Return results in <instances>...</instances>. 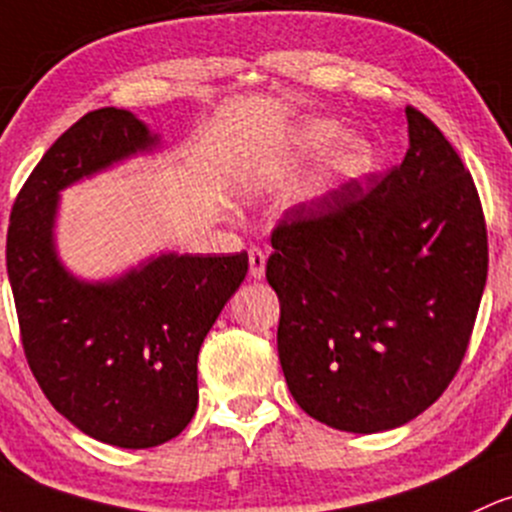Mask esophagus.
<instances>
[{
    "label": "esophagus",
    "instance_id": "34e87169",
    "mask_svg": "<svg viewBox=\"0 0 512 512\" xmlns=\"http://www.w3.org/2000/svg\"><path fill=\"white\" fill-rule=\"evenodd\" d=\"M247 257H250V277L252 279L265 277V265H267L265 250H260V247H250Z\"/></svg>",
    "mask_w": 512,
    "mask_h": 512
}]
</instances>
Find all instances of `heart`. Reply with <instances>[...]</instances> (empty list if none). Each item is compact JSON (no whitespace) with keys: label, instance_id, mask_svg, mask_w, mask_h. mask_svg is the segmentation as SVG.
<instances>
[{"label":"heart","instance_id":"heart-1","mask_svg":"<svg viewBox=\"0 0 512 512\" xmlns=\"http://www.w3.org/2000/svg\"><path fill=\"white\" fill-rule=\"evenodd\" d=\"M325 156L318 172L308 179L306 196H320L338 184L355 182L372 172L374 167V143L362 133H350L345 136V128L338 121L323 119V116H311L296 123L282 138V143L274 148L267 157L262 172L269 179H282L291 174L296 167Z\"/></svg>","mask_w":512,"mask_h":512}]
</instances>
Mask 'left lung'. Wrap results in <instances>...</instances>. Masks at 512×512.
Wrapping results in <instances>:
<instances>
[{"label":"left lung","instance_id":"left-lung-1","mask_svg":"<svg viewBox=\"0 0 512 512\" xmlns=\"http://www.w3.org/2000/svg\"><path fill=\"white\" fill-rule=\"evenodd\" d=\"M408 153L286 211L272 233L277 347L291 396L335 430H393L457 374L486 286L474 179L428 116L406 106Z\"/></svg>","mask_w":512,"mask_h":512}]
</instances>
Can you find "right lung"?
<instances>
[{"mask_svg": "<svg viewBox=\"0 0 512 512\" xmlns=\"http://www.w3.org/2000/svg\"><path fill=\"white\" fill-rule=\"evenodd\" d=\"M160 145L131 111H89L26 179L7 233L9 284L38 386L77 430L123 449L157 447L187 428L201 342L247 274V252H160L104 282L63 265L60 192Z\"/></svg>", "mask_w": 512, "mask_h": 512, "instance_id": "obj_1", "label": "right lung"}]
</instances>
